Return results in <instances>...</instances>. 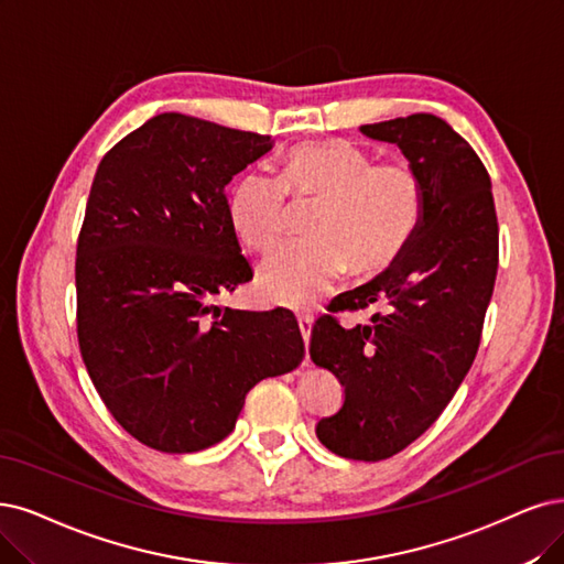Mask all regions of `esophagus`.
<instances>
[{
  "label": "esophagus",
  "mask_w": 564,
  "mask_h": 564,
  "mask_svg": "<svg viewBox=\"0 0 564 564\" xmlns=\"http://www.w3.org/2000/svg\"><path fill=\"white\" fill-rule=\"evenodd\" d=\"M297 323H300L302 339H304V344H306V362H308V339H311V325H314V318H311V316H300Z\"/></svg>",
  "instance_id": "1"
}]
</instances>
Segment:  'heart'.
Returning <instances> with one entry per match:
<instances>
[{
  "label": "heart",
  "instance_id": "heart-1",
  "mask_svg": "<svg viewBox=\"0 0 564 564\" xmlns=\"http://www.w3.org/2000/svg\"><path fill=\"white\" fill-rule=\"evenodd\" d=\"M288 195L316 202L306 220L311 237L288 241L258 271L274 302L308 308L348 267L371 276L398 262L425 216V183L409 162H373L344 139L306 141L283 158L279 176L243 174L229 193L227 216L250 250L274 246L288 227Z\"/></svg>",
  "mask_w": 564,
  "mask_h": 564
}]
</instances>
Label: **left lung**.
I'll list each match as a JSON object with an SVG mask.
<instances>
[{"label":"left lung","mask_w":564,"mask_h":564,"mask_svg":"<svg viewBox=\"0 0 564 564\" xmlns=\"http://www.w3.org/2000/svg\"><path fill=\"white\" fill-rule=\"evenodd\" d=\"M360 130L400 145L425 183V216L404 256L337 308L377 304L371 323L344 329L323 316L308 352L344 386L341 409L316 425L321 444L377 463L419 440L467 377L495 288L499 229L486 166L446 120L413 113Z\"/></svg>","instance_id":"8db88e82"}]
</instances>
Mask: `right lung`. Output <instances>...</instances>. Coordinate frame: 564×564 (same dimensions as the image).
<instances>
[{"instance_id": "right-lung-1", "label": "right lung", "mask_w": 564, "mask_h": 564, "mask_svg": "<svg viewBox=\"0 0 564 564\" xmlns=\"http://www.w3.org/2000/svg\"><path fill=\"white\" fill-rule=\"evenodd\" d=\"M271 137L160 113L101 158L76 243V332L113 419L162 453L235 430L246 392L304 358L285 311L218 308L253 279L225 185Z\"/></svg>"}]
</instances>
